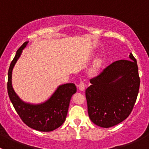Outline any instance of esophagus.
Segmentation results:
<instances>
[{"mask_svg":"<svg viewBox=\"0 0 149 149\" xmlns=\"http://www.w3.org/2000/svg\"><path fill=\"white\" fill-rule=\"evenodd\" d=\"M78 87H79L80 91H84V90L85 89V84H84L83 81H81L79 85H78Z\"/></svg>","mask_w":149,"mask_h":149,"instance_id":"1","label":"esophagus"}]
</instances>
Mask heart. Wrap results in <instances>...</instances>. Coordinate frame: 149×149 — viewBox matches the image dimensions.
I'll list each match as a JSON object with an SVG mask.
<instances>
[{
  "instance_id": "1",
  "label": "heart",
  "mask_w": 149,
  "mask_h": 149,
  "mask_svg": "<svg viewBox=\"0 0 149 149\" xmlns=\"http://www.w3.org/2000/svg\"><path fill=\"white\" fill-rule=\"evenodd\" d=\"M101 65V61L100 60H97L95 62V68H98Z\"/></svg>"
}]
</instances>
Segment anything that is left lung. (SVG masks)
<instances>
[{
    "mask_svg": "<svg viewBox=\"0 0 149 149\" xmlns=\"http://www.w3.org/2000/svg\"><path fill=\"white\" fill-rule=\"evenodd\" d=\"M129 60H120L108 65L90 80L86 89L88 113L97 125L110 127L131 113L140 86L137 61L130 53Z\"/></svg>",
    "mask_w": 149,
    "mask_h": 149,
    "instance_id": "left-lung-1",
    "label": "left lung"
}]
</instances>
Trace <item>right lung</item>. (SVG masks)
Wrapping results in <instances>:
<instances>
[{
    "mask_svg": "<svg viewBox=\"0 0 149 149\" xmlns=\"http://www.w3.org/2000/svg\"><path fill=\"white\" fill-rule=\"evenodd\" d=\"M29 42H25L16 52L8 72V94L11 103L22 121L31 128L49 132L62 125L65 120L72 95L76 92L74 84L59 86L46 102L37 104L24 102L17 96L12 86V71Z\"/></svg>",
    "mask_w": 149,
    "mask_h": 149,
    "instance_id": "right-lung-1",
    "label": "right lung"
}]
</instances>
